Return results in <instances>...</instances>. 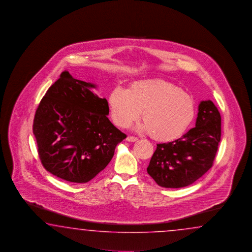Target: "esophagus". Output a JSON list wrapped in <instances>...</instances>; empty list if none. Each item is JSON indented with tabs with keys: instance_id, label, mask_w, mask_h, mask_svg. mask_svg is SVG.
Wrapping results in <instances>:
<instances>
[{
	"instance_id": "esophagus-1",
	"label": "esophagus",
	"mask_w": 252,
	"mask_h": 252,
	"mask_svg": "<svg viewBox=\"0 0 252 252\" xmlns=\"http://www.w3.org/2000/svg\"><path fill=\"white\" fill-rule=\"evenodd\" d=\"M126 140H127V141H129V142H134V141H137V140H138V138L133 137V136H128Z\"/></svg>"
}]
</instances>
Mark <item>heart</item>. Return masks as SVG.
Returning a JSON list of instances; mask_svg holds the SVG:
<instances>
[{
    "instance_id": "heart-1",
    "label": "heart",
    "mask_w": 252,
    "mask_h": 252,
    "mask_svg": "<svg viewBox=\"0 0 252 252\" xmlns=\"http://www.w3.org/2000/svg\"><path fill=\"white\" fill-rule=\"evenodd\" d=\"M110 114L120 128H127L142 112L140 128L158 141L181 137L193 122L196 105L193 97L166 81L135 82L127 90L117 87L108 98Z\"/></svg>"
}]
</instances>
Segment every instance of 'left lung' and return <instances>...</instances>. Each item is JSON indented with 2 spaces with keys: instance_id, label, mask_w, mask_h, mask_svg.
Listing matches in <instances>:
<instances>
[{
  "instance_id": "obj_1",
  "label": "left lung",
  "mask_w": 252,
  "mask_h": 252,
  "mask_svg": "<svg viewBox=\"0 0 252 252\" xmlns=\"http://www.w3.org/2000/svg\"><path fill=\"white\" fill-rule=\"evenodd\" d=\"M198 111L194 128L174 141L157 144L147 171L159 187H188L214 165L220 140V114L210 100L201 102Z\"/></svg>"
}]
</instances>
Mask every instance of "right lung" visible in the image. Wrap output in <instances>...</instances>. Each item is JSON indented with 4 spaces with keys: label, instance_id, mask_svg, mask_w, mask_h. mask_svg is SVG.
I'll return each instance as SVG.
<instances>
[{
    "label": "right lung",
    "instance_id": "add662e5",
    "mask_svg": "<svg viewBox=\"0 0 252 252\" xmlns=\"http://www.w3.org/2000/svg\"><path fill=\"white\" fill-rule=\"evenodd\" d=\"M91 88L95 86L62 72L41 99L33 121L42 166L68 182H89L127 137L108 119L107 100Z\"/></svg>",
    "mask_w": 252,
    "mask_h": 252
}]
</instances>
